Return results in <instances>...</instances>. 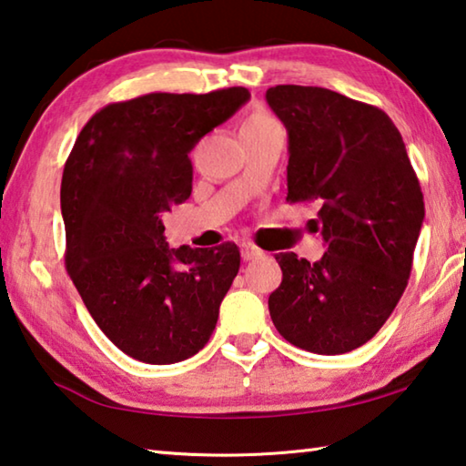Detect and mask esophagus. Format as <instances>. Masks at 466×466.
<instances>
[{
  "mask_svg": "<svg viewBox=\"0 0 466 466\" xmlns=\"http://www.w3.org/2000/svg\"><path fill=\"white\" fill-rule=\"evenodd\" d=\"M258 257H263L261 248H257L255 244H250V242L242 244V258H244V261H255V258H258Z\"/></svg>",
  "mask_w": 466,
  "mask_h": 466,
  "instance_id": "34e87169",
  "label": "esophagus"
}]
</instances>
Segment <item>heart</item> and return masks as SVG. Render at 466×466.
<instances>
[{"mask_svg": "<svg viewBox=\"0 0 466 466\" xmlns=\"http://www.w3.org/2000/svg\"><path fill=\"white\" fill-rule=\"evenodd\" d=\"M273 119L269 115H265V113H255V115H250L247 121H244L242 125H261V123H271Z\"/></svg>", "mask_w": 466, "mask_h": 466, "instance_id": "1", "label": "heart"}]
</instances>
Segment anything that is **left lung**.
Masks as SVG:
<instances>
[{"mask_svg":"<svg viewBox=\"0 0 466 466\" xmlns=\"http://www.w3.org/2000/svg\"><path fill=\"white\" fill-rule=\"evenodd\" d=\"M288 129V201H317L320 261L275 255L281 286L269 296L279 335L337 356L370 341L411 275L425 218L423 193L399 129L384 110L317 86L265 94Z\"/></svg>","mask_w":466,"mask_h":466,"instance_id":"1","label":"left lung"}]
</instances>
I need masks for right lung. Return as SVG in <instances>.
<instances>
[{
  "instance_id": "obj_1",
  "label": "right lung",
  "mask_w": 466,
  "mask_h": 466,
  "mask_svg": "<svg viewBox=\"0 0 466 466\" xmlns=\"http://www.w3.org/2000/svg\"><path fill=\"white\" fill-rule=\"evenodd\" d=\"M248 98L236 86L113 102L84 125L67 157V273L102 333L133 360L177 364L214 333L240 250L170 248L162 216L191 195V149Z\"/></svg>"
}]
</instances>
